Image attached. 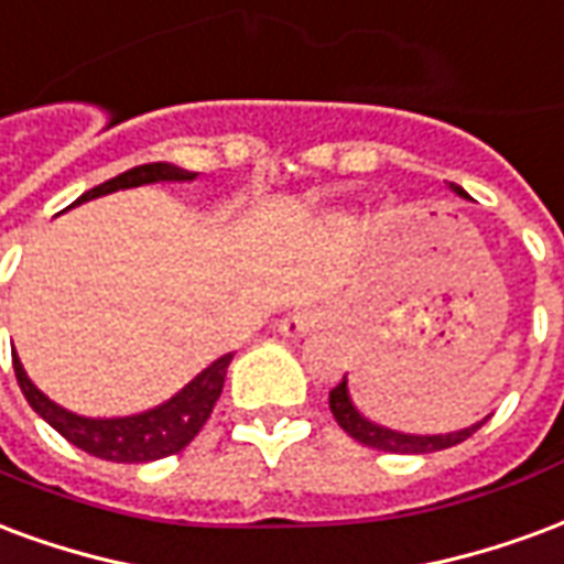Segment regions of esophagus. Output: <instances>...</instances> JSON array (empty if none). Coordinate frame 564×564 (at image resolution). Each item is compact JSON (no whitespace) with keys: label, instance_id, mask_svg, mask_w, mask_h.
I'll list each match as a JSON object with an SVG mask.
<instances>
[{"label":"esophagus","instance_id":"34e87169","mask_svg":"<svg viewBox=\"0 0 564 564\" xmlns=\"http://www.w3.org/2000/svg\"><path fill=\"white\" fill-rule=\"evenodd\" d=\"M315 327V315H312V310H306V306H297V310H291L279 322V333H285V336H291V339H297V336H306V333Z\"/></svg>","mask_w":564,"mask_h":564}]
</instances>
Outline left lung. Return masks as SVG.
I'll list each match as a JSON object with an SVG mask.
<instances>
[{
    "mask_svg": "<svg viewBox=\"0 0 564 564\" xmlns=\"http://www.w3.org/2000/svg\"><path fill=\"white\" fill-rule=\"evenodd\" d=\"M456 195H466L463 188L454 186ZM330 412L336 417V423L343 426L345 433L351 435L355 442L367 447H376V451H384V454H433V451H445V447H454L459 442H466L468 435L478 433L484 421L468 426V430H459V433H447V435H405V433H393V430H384L378 423L367 421L364 414L357 412L351 400H348V388H345V378L330 390Z\"/></svg>",
    "mask_w": 564,
    "mask_h": 564,
    "instance_id": "8db88e82",
    "label": "left lung"
}]
</instances>
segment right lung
<instances>
[{
    "mask_svg": "<svg viewBox=\"0 0 564 564\" xmlns=\"http://www.w3.org/2000/svg\"><path fill=\"white\" fill-rule=\"evenodd\" d=\"M195 176L197 174L183 171L176 164H141V167H131L126 174L113 176L108 183L84 192L77 197V204H84L89 197L110 195L117 188L147 186V183H162V180H195ZM231 357L234 355H225L216 364H209L195 381H188L186 388L180 390L176 397H171L164 405H159V409L131 414V417H113V421L77 417V414L65 412L63 405L47 400L26 378L18 355H14V376H18V384L29 405L51 423L56 433L68 438L74 447H80V451L98 456V459H110V463H152V459H162V456L180 454L200 433V426L207 423V417L213 414V405L219 400Z\"/></svg>",
    "mask_w": 564,
    "mask_h": 564,
    "instance_id": "1",
    "label": "right lung"
}]
</instances>
